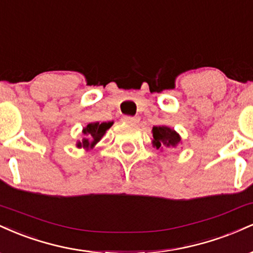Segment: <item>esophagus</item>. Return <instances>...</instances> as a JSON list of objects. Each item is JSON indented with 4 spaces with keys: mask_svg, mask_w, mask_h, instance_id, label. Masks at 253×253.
<instances>
[{
    "mask_svg": "<svg viewBox=\"0 0 253 253\" xmlns=\"http://www.w3.org/2000/svg\"><path fill=\"white\" fill-rule=\"evenodd\" d=\"M123 120L125 123H128V124H136L139 121L138 117H124Z\"/></svg>",
    "mask_w": 253,
    "mask_h": 253,
    "instance_id": "34e87169",
    "label": "esophagus"
}]
</instances>
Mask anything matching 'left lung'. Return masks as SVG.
Here are the masks:
<instances>
[{
	"instance_id": "obj_1",
	"label": "left lung",
	"mask_w": 253,
	"mask_h": 253,
	"mask_svg": "<svg viewBox=\"0 0 253 253\" xmlns=\"http://www.w3.org/2000/svg\"><path fill=\"white\" fill-rule=\"evenodd\" d=\"M153 146L161 149L162 146L175 147L181 143V136L176 130L167 126H155L152 128Z\"/></svg>"
}]
</instances>
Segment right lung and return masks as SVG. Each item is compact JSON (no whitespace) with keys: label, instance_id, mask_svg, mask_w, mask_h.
Returning a JSON list of instances; mask_svg holds the SVG:
<instances>
[{"label":"right lung","instance_id":"1","mask_svg":"<svg viewBox=\"0 0 253 253\" xmlns=\"http://www.w3.org/2000/svg\"><path fill=\"white\" fill-rule=\"evenodd\" d=\"M112 125L113 121H109V123H91L86 125V127L83 128L84 138L81 141H78L76 146L80 149L83 147L84 150L92 149L102 139L104 133L112 127Z\"/></svg>","mask_w":253,"mask_h":253}]
</instances>
